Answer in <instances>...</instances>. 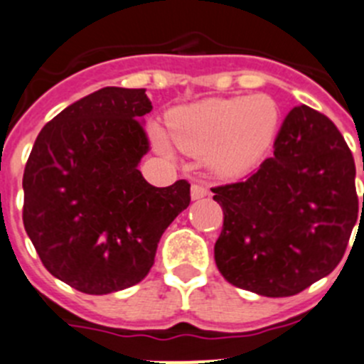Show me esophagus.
<instances>
[{"instance_id": "obj_1", "label": "esophagus", "mask_w": 364, "mask_h": 364, "mask_svg": "<svg viewBox=\"0 0 364 364\" xmlns=\"http://www.w3.org/2000/svg\"><path fill=\"white\" fill-rule=\"evenodd\" d=\"M190 193H192L193 200L203 199V197L208 196V188L204 185H197V183H193L192 188H190Z\"/></svg>"}]
</instances>
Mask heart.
Masks as SVG:
<instances>
[{"instance_id":"1","label":"heart","mask_w":364,"mask_h":364,"mask_svg":"<svg viewBox=\"0 0 364 364\" xmlns=\"http://www.w3.org/2000/svg\"><path fill=\"white\" fill-rule=\"evenodd\" d=\"M279 122V107L267 94L211 97L172 112L168 135L160 126H151V140L164 156H174V142L193 156L206 154L215 174L235 176L263 156Z\"/></svg>"}]
</instances>
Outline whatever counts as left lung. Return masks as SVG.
<instances>
[{"label": "left lung", "instance_id": "left-lung-1", "mask_svg": "<svg viewBox=\"0 0 364 364\" xmlns=\"http://www.w3.org/2000/svg\"><path fill=\"white\" fill-rule=\"evenodd\" d=\"M211 192L224 211L218 270L264 297L297 295L329 276L358 220L350 149L333 121L306 105L287 115L274 156L245 181Z\"/></svg>", "mask_w": 364, "mask_h": 364}]
</instances>
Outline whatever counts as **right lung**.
<instances>
[{
  "instance_id": "add662e5",
  "label": "right lung",
  "mask_w": 364,
  "mask_h": 364,
  "mask_svg": "<svg viewBox=\"0 0 364 364\" xmlns=\"http://www.w3.org/2000/svg\"><path fill=\"white\" fill-rule=\"evenodd\" d=\"M146 88L105 87L60 112L38 133L23 176V222L42 264L88 295L149 274L158 242L190 204L179 179L158 188L139 164L149 151Z\"/></svg>"
}]
</instances>
